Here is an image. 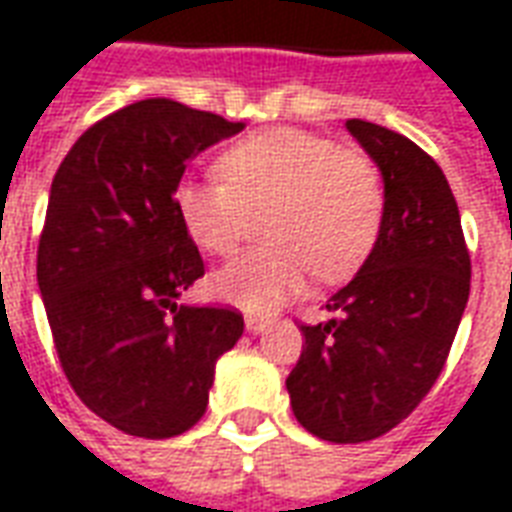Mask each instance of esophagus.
Masks as SVG:
<instances>
[{"mask_svg": "<svg viewBox=\"0 0 512 512\" xmlns=\"http://www.w3.org/2000/svg\"><path fill=\"white\" fill-rule=\"evenodd\" d=\"M245 328H248L250 333H264L267 328H270V320H262V317H248V320H245Z\"/></svg>", "mask_w": 512, "mask_h": 512, "instance_id": "34e87169", "label": "esophagus"}]
</instances>
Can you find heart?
<instances>
[{
  "instance_id": "1",
  "label": "heart",
  "mask_w": 512,
  "mask_h": 512,
  "mask_svg": "<svg viewBox=\"0 0 512 512\" xmlns=\"http://www.w3.org/2000/svg\"><path fill=\"white\" fill-rule=\"evenodd\" d=\"M217 170L223 181L176 187V212L192 242L231 256L267 212L264 237L273 242L212 275L220 300L273 311L306 286L311 270L328 284L353 275L378 239L383 181L361 151L300 129H267L234 143Z\"/></svg>"
}]
</instances>
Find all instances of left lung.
<instances>
[{
  "mask_svg": "<svg viewBox=\"0 0 512 512\" xmlns=\"http://www.w3.org/2000/svg\"><path fill=\"white\" fill-rule=\"evenodd\" d=\"M347 132L383 173V223L364 267L325 303L331 320L300 322L306 342L286 378L297 422L333 444L386 436L411 416L447 364L471 284L436 159L378 123L350 118Z\"/></svg>",
  "mask_w": 512,
  "mask_h": 512,
  "instance_id": "left-lung-1",
  "label": "left lung"
}]
</instances>
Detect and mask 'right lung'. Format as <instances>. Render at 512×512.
<instances>
[{"mask_svg": "<svg viewBox=\"0 0 512 512\" xmlns=\"http://www.w3.org/2000/svg\"><path fill=\"white\" fill-rule=\"evenodd\" d=\"M242 123L170 99L90 126L54 173L38 286L76 397L137 438H170L206 411L215 361L245 331L231 306H179L204 259L176 212L198 151Z\"/></svg>", "mask_w": 512, "mask_h": 512, "instance_id": "obj_1", "label": "right lung"}]
</instances>
